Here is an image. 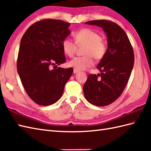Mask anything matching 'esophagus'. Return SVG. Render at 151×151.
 Returning a JSON list of instances; mask_svg holds the SVG:
<instances>
[{
	"label": "esophagus",
	"instance_id": "obj_1",
	"mask_svg": "<svg viewBox=\"0 0 151 151\" xmlns=\"http://www.w3.org/2000/svg\"><path fill=\"white\" fill-rule=\"evenodd\" d=\"M79 72V70H76V69H74L73 70V73H75V74H76V73H78Z\"/></svg>",
	"mask_w": 151,
	"mask_h": 151
}]
</instances>
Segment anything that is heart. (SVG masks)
<instances>
[{
    "mask_svg": "<svg viewBox=\"0 0 151 151\" xmlns=\"http://www.w3.org/2000/svg\"><path fill=\"white\" fill-rule=\"evenodd\" d=\"M76 43L79 45H86L84 56L75 57L69 62V65L78 70H85L94 63L93 57L96 60H101L106 51L105 43L101 40V37L97 32L88 28H84L75 34ZM64 53L71 57L75 52L76 45L69 39L65 38L62 42Z\"/></svg>",
    "mask_w": 151,
    "mask_h": 151,
    "instance_id": "obj_1",
    "label": "heart"
}]
</instances>
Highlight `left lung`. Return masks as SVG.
Wrapping results in <instances>:
<instances>
[{"instance_id": "1", "label": "left lung", "mask_w": 151, "mask_h": 151, "mask_svg": "<svg viewBox=\"0 0 151 151\" xmlns=\"http://www.w3.org/2000/svg\"><path fill=\"white\" fill-rule=\"evenodd\" d=\"M85 24L102 28L107 37V50L97 66L101 74L89 75L83 87L89 102L105 106L114 102L123 91L134 67V51L127 34L115 22L95 20Z\"/></svg>"}]
</instances>
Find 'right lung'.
<instances>
[{
	"label": "right lung",
	"instance_id": "add662e5",
	"mask_svg": "<svg viewBox=\"0 0 151 151\" xmlns=\"http://www.w3.org/2000/svg\"><path fill=\"white\" fill-rule=\"evenodd\" d=\"M69 26L61 20L45 19L28 28L21 40L17 72L27 93L39 105L58 101L73 73V68L51 69L65 62L62 42L70 34Z\"/></svg>",
	"mask_w": 151,
	"mask_h": 151
}]
</instances>
